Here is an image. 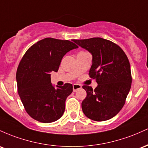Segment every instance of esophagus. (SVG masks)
I'll use <instances>...</instances> for the list:
<instances>
[{
	"mask_svg": "<svg viewBox=\"0 0 148 148\" xmlns=\"http://www.w3.org/2000/svg\"><path fill=\"white\" fill-rule=\"evenodd\" d=\"M81 88H82V85L79 84H74L73 85V92H76L77 89H81Z\"/></svg>",
	"mask_w": 148,
	"mask_h": 148,
	"instance_id": "34e87169",
	"label": "esophagus"
}]
</instances>
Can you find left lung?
<instances>
[{
  "instance_id": "8db88e82",
  "label": "left lung",
  "mask_w": 148,
  "mask_h": 148,
  "mask_svg": "<svg viewBox=\"0 0 148 148\" xmlns=\"http://www.w3.org/2000/svg\"><path fill=\"white\" fill-rule=\"evenodd\" d=\"M73 41L92 54V65L89 75L98 86L93 90L82 86L87 96L82 109L88 118L97 122L115 116L125 103L132 86V73L129 59L115 43L101 38Z\"/></svg>"
}]
</instances>
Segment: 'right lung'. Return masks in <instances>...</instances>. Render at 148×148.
Wrapping results in <instances>:
<instances>
[{
    "mask_svg": "<svg viewBox=\"0 0 148 148\" xmlns=\"http://www.w3.org/2000/svg\"><path fill=\"white\" fill-rule=\"evenodd\" d=\"M77 47L67 40L46 38L33 45L23 56L16 74L17 90L25 110L33 119L50 123L63 115L73 85L66 83L55 89L50 73L57 72L64 56Z\"/></svg>",
    "mask_w": 148,
    "mask_h": 148,
    "instance_id": "add662e5",
    "label": "right lung"
}]
</instances>
